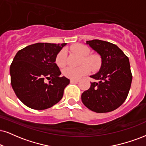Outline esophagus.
Listing matches in <instances>:
<instances>
[{"mask_svg":"<svg viewBox=\"0 0 146 146\" xmlns=\"http://www.w3.org/2000/svg\"><path fill=\"white\" fill-rule=\"evenodd\" d=\"M70 82H71V83H77L79 82V79H71Z\"/></svg>","mask_w":146,"mask_h":146,"instance_id":"esophagus-1","label":"esophagus"}]
</instances>
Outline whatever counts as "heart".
I'll list each match as a JSON object with an SVG mask.
<instances>
[{"label": "heart", "mask_w": 146, "mask_h": 146, "mask_svg": "<svg viewBox=\"0 0 146 146\" xmlns=\"http://www.w3.org/2000/svg\"><path fill=\"white\" fill-rule=\"evenodd\" d=\"M71 50L75 54L82 56L80 64H82L77 68L67 67L62 71L64 76L69 79H77L84 76L90 71V70L98 71L101 67L100 57L98 55H89L90 50L87 46L82 44H76L71 46L70 48ZM56 64L59 67H63L66 64V54L64 50L60 51L56 55Z\"/></svg>", "instance_id": "obj_1"}]
</instances>
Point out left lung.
<instances>
[{
  "label": "left lung",
  "mask_w": 146,
  "mask_h": 146,
  "mask_svg": "<svg viewBox=\"0 0 146 146\" xmlns=\"http://www.w3.org/2000/svg\"><path fill=\"white\" fill-rule=\"evenodd\" d=\"M102 58V66L90 76L99 82H91L90 89L82 95L87 108L98 113L109 112L123 104L132 82L129 58L115 44L100 40L86 42Z\"/></svg>",
  "instance_id": "obj_1"
}]
</instances>
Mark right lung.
Here are the masks:
<instances>
[{
	"label": "right lung",
	"instance_id": "right-lung-1",
	"mask_svg": "<svg viewBox=\"0 0 146 146\" xmlns=\"http://www.w3.org/2000/svg\"><path fill=\"white\" fill-rule=\"evenodd\" d=\"M66 43H36L17 52L10 67L11 84L18 98L34 110L53 106L63 96L70 80L55 63ZM46 79L49 81L45 82Z\"/></svg>",
	"mask_w": 146,
	"mask_h": 146
}]
</instances>
